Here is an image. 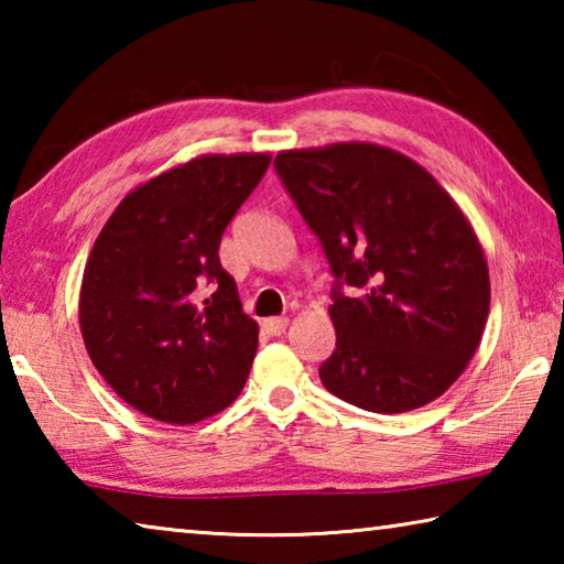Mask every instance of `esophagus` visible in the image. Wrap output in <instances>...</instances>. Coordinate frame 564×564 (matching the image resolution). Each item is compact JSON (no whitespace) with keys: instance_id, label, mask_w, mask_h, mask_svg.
Wrapping results in <instances>:
<instances>
[{"instance_id":"1","label":"esophagus","mask_w":564,"mask_h":564,"mask_svg":"<svg viewBox=\"0 0 564 564\" xmlns=\"http://www.w3.org/2000/svg\"><path fill=\"white\" fill-rule=\"evenodd\" d=\"M261 326L269 336H281V333H285V328H289V318H265Z\"/></svg>"}]
</instances>
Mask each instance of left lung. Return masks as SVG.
Returning a JSON list of instances; mask_svg holds the SVG:
<instances>
[{"mask_svg":"<svg viewBox=\"0 0 564 564\" xmlns=\"http://www.w3.org/2000/svg\"><path fill=\"white\" fill-rule=\"evenodd\" d=\"M330 271L336 350L321 383L350 405L408 413L441 398L480 346L490 271L480 238L431 171L370 141L275 156Z\"/></svg>","mask_w":564,"mask_h":564,"instance_id":"1","label":"left lung"}]
</instances>
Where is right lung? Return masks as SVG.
Instances as JSON below:
<instances>
[{
    "label": "right lung",
    "mask_w": 564,
    "mask_h": 564,
    "mask_svg": "<svg viewBox=\"0 0 564 564\" xmlns=\"http://www.w3.org/2000/svg\"><path fill=\"white\" fill-rule=\"evenodd\" d=\"M271 154H202L131 188L91 246L79 328L113 393L194 425L241 395L259 348L218 243ZM213 295L204 302L200 293Z\"/></svg>",
    "instance_id": "1"
}]
</instances>
